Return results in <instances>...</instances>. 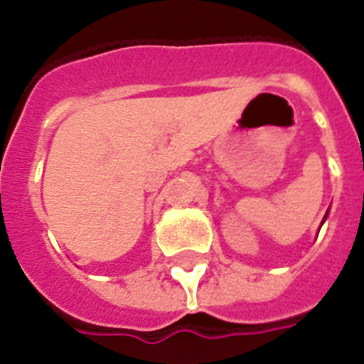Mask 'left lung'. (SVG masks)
Segmentation results:
<instances>
[{
	"mask_svg": "<svg viewBox=\"0 0 364 364\" xmlns=\"http://www.w3.org/2000/svg\"><path fill=\"white\" fill-rule=\"evenodd\" d=\"M325 217H327V215H325Z\"/></svg>",
	"mask_w": 364,
	"mask_h": 364,
	"instance_id": "8db88e82",
	"label": "left lung"
}]
</instances>
